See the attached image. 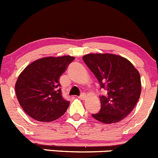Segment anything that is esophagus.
<instances>
[{
	"label": "esophagus",
	"instance_id": "1",
	"mask_svg": "<svg viewBox=\"0 0 158 158\" xmlns=\"http://www.w3.org/2000/svg\"><path fill=\"white\" fill-rule=\"evenodd\" d=\"M85 98H86V94L84 93H82L80 96H78V98L81 100H84L85 99Z\"/></svg>",
	"mask_w": 158,
	"mask_h": 158
}]
</instances>
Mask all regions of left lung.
I'll return each mask as SVG.
<instances>
[{
  "instance_id": "left-lung-1",
  "label": "left lung",
  "mask_w": 158,
  "mask_h": 158,
  "mask_svg": "<svg viewBox=\"0 0 158 158\" xmlns=\"http://www.w3.org/2000/svg\"><path fill=\"white\" fill-rule=\"evenodd\" d=\"M83 60L105 94L100 96L101 107L92 117L104 124L121 121L132 111L140 98V74L127 59L112 54H89Z\"/></svg>"
}]
</instances>
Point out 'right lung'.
<instances>
[{
	"label": "right lung",
	"instance_id": "obj_1",
	"mask_svg": "<svg viewBox=\"0 0 158 158\" xmlns=\"http://www.w3.org/2000/svg\"><path fill=\"white\" fill-rule=\"evenodd\" d=\"M74 60L71 56L43 57L21 73L15 92L27 114L36 121L49 122L66 112L70 102L62 96L59 78Z\"/></svg>",
	"mask_w": 158,
	"mask_h": 158
}]
</instances>
